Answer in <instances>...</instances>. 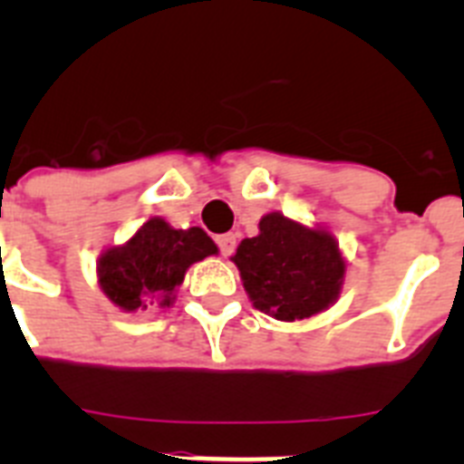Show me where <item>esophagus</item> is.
Listing matches in <instances>:
<instances>
[{"label":"esophagus","mask_w":464,"mask_h":464,"mask_svg":"<svg viewBox=\"0 0 464 464\" xmlns=\"http://www.w3.org/2000/svg\"><path fill=\"white\" fill-rule=\"evenodd\" d=\"M218 248L225 257H229L237 248V235H220L218 237Z\"/></svg>","instance_id":"1"}]
</instances>
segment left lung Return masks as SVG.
<instances>
[{"mask_svg":"<svg viewBox=\"0 0 464 464\" xmlns=\"http://www.w3.org/2000/svg\"><path fill=\"white\" fill-rule=\"evenodd\" d=\"M232 260L253 306L285 323L334 304L346 272L339 244L327 229H309L283 213H267L260 235L241 241Z\"/></svg>","mask_w":464,"mask_h":464,"instance_id":"obj_1","label":"left lung"}]
</instances>
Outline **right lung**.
Listing matches in <instances>:
<instances>
[{"label":"right lung","mask_w":464,"mask_h":464,"mask_svg":"<svg viewBox=\"0 0 464 464\" xmlns=\"http://www.w3.org/2000/svg\"><path fill=\"white\" fill-rule=\"evenodd\" d=\"M218 248L202 227L174 229L162 218H150L125 246H113L97 262L100 285L122 311L169 306L188 267Z\"/></svg>","instance_id":"add662e5"}]
</instances>
